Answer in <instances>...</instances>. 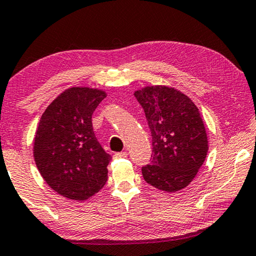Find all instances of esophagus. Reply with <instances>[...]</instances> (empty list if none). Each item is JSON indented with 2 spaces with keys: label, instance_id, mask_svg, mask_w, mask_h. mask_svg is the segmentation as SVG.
I'll use <instances>...</instances> for the list:
<instances>
[{
  "label": "esophagus",
  "instance_id": "obj_1",
  "mask_svg": "<svg viewBox=\"0 0 256 256\" xmlns=\"http://www.w3.org/2000/svg\"><path fill=\"white\" fill-rule=\"evenodd\" d=\"M115 158H125L128 156V152H116L115 155Z\"/></svg>",
  "mask_w": 256,
  "mask_h": 256
}]
</instances>
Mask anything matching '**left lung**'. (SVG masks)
Segmentation results:
<instances>
[{"instance_id":"1","label":"left lung","mask_w":256,"mask_h":256,"mask_svg":"<svg viewBox=\"0 0 256 256\" xmlns=\"http://www.w3.org/2000/svg\"><path fill=\"white\" fill-rule=\"evenodd\" d=\"M142 106L152 136V164L144 181L165 192L190 184L208 152L200 109L184 92L166 85H147L133 93Z\"/></svg>"}]
</instances>
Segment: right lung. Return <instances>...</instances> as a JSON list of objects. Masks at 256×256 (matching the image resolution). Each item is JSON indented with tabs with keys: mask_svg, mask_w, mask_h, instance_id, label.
I'll return each mask as SVG.
<instances>
[{
	"mask_svg": "<svg viewBox=\"0 0 256 256\" xmlns=\"http://www.w3.org/2000/svg\"><path fill=\"white\" fill-rule=\"evenodd\" d=\"M106 96L101 88L72 86L48 104L38 122L36 166L46 184L68 200H86L107 182L112 157L92 126V114Z\"/></svg>",
	"mask_w": 256,
	"mask_h": 256,
	"instance_id": "add662e5",
	"label": "right lung"
}]
</instances>
